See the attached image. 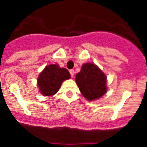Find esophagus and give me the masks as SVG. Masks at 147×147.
I'll list each match as a JSON object with an SVG mask.
<instances>
[{"label": "esophagus", "instance_id": "obj_1", "mask_svg": "<svg viewBox=\"0 0 147 147\" xmlns=\"http://www.w3.org/2000/svg\"><path fill=\"white\" fill-rule=\"evenodd\" d=\"M70 74H71V77H74V70H70Z\"/></svg>", "mask_w": 147, "mask_h": 147}]
</instances>
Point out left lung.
<instances>
[{"mask_svg":"<svg viewBox=\"0 0 147 147\" xmlns=\"http://www.w3.org/2000/svg\"><path fill=\"white\" fill-rule=\"evenodd\" d=\"M76 82L82 96L88 101L99 98L107 93V77L97 65L88 62L83 64L76 75Z\"/></svg>","mask_w":147,"mask_h":147,"instance_id":"8db88e82","label":"left lung"}]
</instances>
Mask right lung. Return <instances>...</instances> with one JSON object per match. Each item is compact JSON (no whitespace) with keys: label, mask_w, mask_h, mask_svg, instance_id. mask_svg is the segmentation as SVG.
<instances>
[{"label":"right lung","mask_w":147,"mask_h":147,"mask_svg":"<svg viewBox=\"0 0 147 147\" xmlns=\"http://www.w3.org/2000/svg\"><path fill=\"white\" fill-rule=\"evenodd\" d=\"M71 78L67 69L57 64L46 66L37 78V86L40 92L45 96H51L57 93L62 82Z\"/></svg>","instance_id":"add662e5"}]
</instances>
